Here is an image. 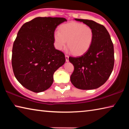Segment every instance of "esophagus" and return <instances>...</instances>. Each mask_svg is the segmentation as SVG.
Returning <instances> with one entry per match:
<instances>
[{
  "label": "esophagus",
  "instance_id": "1",
  "mask_svg": "<svg viewBox=\"0 0 129 129\" xmlns=\"http://www.w3.org/2000/svg\"><path fill=\"white\" fill-rule=\"evenodd\" d=\"M65 60H66V61L67 62H68L69 61V56L68 55H65Z\"/></svg>",
  "mask_w": 129,
  "mask_h": 129
}]
</instances>
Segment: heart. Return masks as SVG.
<instances>
[{
    "instance_id": "heart-1",
    "label": "heart",
    "mask_w": 129,
    "mask_h": 129,
    "mask_svg": "<svg viewBox=\"0 0 129 129\" xmlns=\"http://www.w3.org/2000/svg\"><path fill=\"white\" fill-rule=\"evenodd\" d=\"M93 38L92 28L84 24L75 22L61 25L60 30H56L54 34L56 48L62 49L67 42L70 51L75 55H80L88 51L92 44Z\"/></svg>"
}]
</instances>
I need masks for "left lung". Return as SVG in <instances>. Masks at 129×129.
I'll use <instances>...</instances> for the list:
<instances>
[{
	"instance_id": "obj_1",
	"label": "left lung",
	"mask_w": 129,
	"mask_h": 129,
	"mask_svg": "<svg viewBox=\"0 0 129 129\" xmlns=\"http://www.w3.org/2000/svg\"><path fill=\"white\" fill-rule=\"evenodd\" d=\"M75 20L92 28L94 38L85 53L76 57H69L75 68L71 76V81L80 89H97L105 83L113 71L114 64L113 44L104 25L86 19Z\"/></svg>"
}]
</instances>
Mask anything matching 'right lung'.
<instances>
[{"mask_svg": "<svg viewBox=\"0 0 129 129\" xmlns=\"http://www.w3.org/2000/svg\"><path fill=\"white\" fill-rule=\"evenodd\" d=\"M67 19L38 17L19 29L13 44L12 66L17 80L35 93L46 90L53 74L64 64V54L54 47V30Z\"/></svg>", "mask_w": 129, "mask_h": 129, "instance_id": "1", "label": "right lung"}]
</instances>
